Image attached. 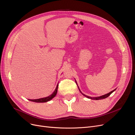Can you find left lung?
Instances as JSON below:
<instances>
[{
    "mask_svg": "<svg viewBox=\"0 0 135 135\" xmlns=\"http://www.w3.org/2000/svg\"><path fill=\"white\" fill-rule=\"evenodd\" d=\"M75 82H76V81H75ZM78 88H79V87H78ZM79 90H80V89H79ZM115 90V89H114V90H113V91H110V93H108V94H105V95H103V96H100V97H90V96H86V95H84V94H83L81 92V91L80 90V93L84 96H85V97H86L87 98H90V99H91V100H102V99H104V98H107V97H108L112 93L113 91H114Z\"/></svg>",
    "mask_w": 135,
    "mask_h": 135,
    "instance_id": "1",
    "label": "left lung"
}]
</instances>
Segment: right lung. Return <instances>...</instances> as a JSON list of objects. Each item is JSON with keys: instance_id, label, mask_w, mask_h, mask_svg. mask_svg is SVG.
I'll list each match as a JSON object with an SVG mask.
<instances>
[{"instance_id": "obj_1", "label": "right lung", "mask_w": 135, "mask_h": 135, "mask_svg": "<svg viewBox=\"0 0 135 135\" xmlns=\"http://www.w3.org/2000/svg\"><path fill=\"white\" fill-rule=\"evenodd\" d=\"M58 85H59L57 84V87L55 89V90L54 91V93L51 95H50L48 97H45V98H39V99H35V100H28L31 101L32 102H39V103H42V102H46L47 101H50L52 98H53L57 94V89H58Z\"/></svg>"}]
</instances>
